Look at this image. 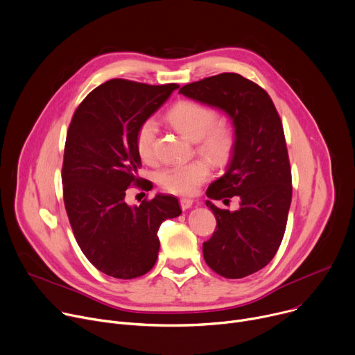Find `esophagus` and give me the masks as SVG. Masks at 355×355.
Returning a JSON list of instances; mask_svg holds the SVG:
<instances>
[{"instance_id":"34e87169","label":"esophagus","mask_w":355,"mask_h":355,"mask_svg":"<svg viewBox=\"0 0 355 355\" xmlns=\"http://www.w3.org/2000/svg\"><path fill=\"white\" fill-rule=\"evenodd\" d=\"M193 206V200L192 199H180V207L182 210H187Z\"/></svg>"}]
</instances>
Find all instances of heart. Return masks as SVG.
<instances>
[{
    "mask_svg": "<svg viewBox=\"0 0 355 355\" xmlns=\"http://www.w3.org/2000/svg\"><path fill=\"white\" fill-rule=\"evenodd\" d=\"M217 111L205 103L183 99L176 102L168 112L169 122L189 141L196 142L198 150L217 165L225 163L234 148L236 135L227 122H217ZM157 125L155 119H145L135 135V146L139 157L152 163L156 159L155 141ZM211 169L206 159H196L183 165L163 168L157 182L166 192L179 196H192L210 178Z\"/></svg>",
    "mask_w": 355,
    "mask_h": 355,
    "instance_id": "1",
    "label": "heart"
}]
</instances>
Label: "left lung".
<instances>
[{
    "instance_id": "left-lung-1",
    "label": "left lung",
    "mask_w": 355,
    "mask_h": 355,
    "mask_svg": "<svg viewBox=\"0 0 355 355\" xmlns=\"http://www.w3.org/2000/svg\"><path fill=\"white\" fill-rule=\"evenodd\" d=\"M220 107L232 118L236 142L226 173L207 187V198H237L230 211L211 202L216 230L203 243L206 264L226 279H243L276 256L287 225L293 184L283 123L270 95L253 80L223 72L179 91Z\"/></svg>"
}]
</instances>
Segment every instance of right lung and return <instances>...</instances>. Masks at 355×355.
Segmentation results:
<instances>
[{
  "label": "right lung",
  "mask_w": 355,
  "mask_h": 355,
  "mask_svg": "<svg viewBox=\"0 0 355 355\" xmlns=\"http://www.w3.org/2000/svg\"><path fill=\"white\" fill-rule=\"evenodd\" d=\"M178 88L106 80L79 103L71 119L62 163L65 210L80 250L111 277L146 275L157 259L160 225L182 213L169 195L135 207L125 203L130 186L152 189L136 175L141 166L136 129Z\"/></svg>",
  "instance_id": "add662e5"
}]
</instances>
